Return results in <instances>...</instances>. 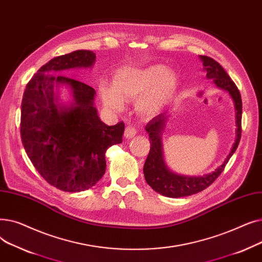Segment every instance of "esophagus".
Returning a JSON list of instances; mask_svg holds the SVG:
<instances>
[{"mask_svg": "<svg viewBox=\"0 0 262 262\" xmlns=\"http://www.w3.org/2000/svg\"><path fill=\"white\" fill-rule=\"evenodd\" d=\"M137 134V130L135 127H132V126H127L125 128V132H124V137H125L126 139H132L134 138V137L136 136Z\"/></svg>", "mask_w": 262, "mask_h": 262, "instance_id": "34e87169", "label": "esophagus"}]
</instances>
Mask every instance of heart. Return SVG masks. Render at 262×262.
I'll list each match as a JSON object with an SVG mask.
<instances>
[{"instance_id": "heart-1", "label": "heart", "mask_w": 262, "mask_h": 262, "mask_svg": "<svg viewBox=\"0 0 262 262\" xmlns=\"http://www.w3.org/2000/svg\"><path fill=\"white\" fill-rule=\"evenodd\" d=\"M178 79L176 73L161 64L145 68H121L114 74L112 86L101 82L99 90L104 105L121 112L124 102L135 100V110L142 117L153 118L173 101Z\"/></svg>"}]
</instances>
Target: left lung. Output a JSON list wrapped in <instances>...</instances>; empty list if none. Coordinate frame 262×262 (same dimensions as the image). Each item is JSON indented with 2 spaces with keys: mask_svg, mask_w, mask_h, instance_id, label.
<instances>
[{
  "mask_svg": "<svg viewBox=\"0 0 262 262\" xmlns=\"http://www.w3.org/2000/svg\"><path fill=\"white\" fill-rule=\"evenodd\" d=\"M199 57L203 62V69L206 72V77L208 79H212L217 88L228 92L233 101V105H235L236 109V140L224 162L214 171L200 176H187L177 174L169 169L163 156L162 134L164 127H166V122L169 115L161 114L150 120L145 126V130L149 137L150 148L144 163L143 173L146 183L157 193L163 196L174 199L188 196L199 193V192L209 187L219 177V175L223 172L228 160L232 154L236 152L240 142L242 130V100L240 92L235 85V82L230 79L221 64L208 56H202V55H200Z\"/></svg>",
  "mask_w": 262,
  "mask_h": 262,
  "instance_id": "8db88e82",
  "label": "left lung"
}]
</instances>
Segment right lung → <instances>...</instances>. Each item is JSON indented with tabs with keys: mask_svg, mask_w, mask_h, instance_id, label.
Segmentation results:
<instances>
[{
	"mask_svg": "<svg viewBox=\"0 0 262 262\" xmlns=\"http://www.w3.org/2000/svg\"><path fill=\"white\" fill-rule=\"evenodd\" d=\"M92 51L77 50L41 67L26 85L21 105V139L39 174L66 192L93 187L106 171V150L122 142L124 123L108 126L94 107L95 90L79 80L58 75L91 68ZM67 85L73 101L59 102L58 89Z\"/></svg>",
	"mask_w": 262,
	"mask_h": 262,
	"instance_id": "obj_1",
	"label": "right lung"
}]
</instances>
